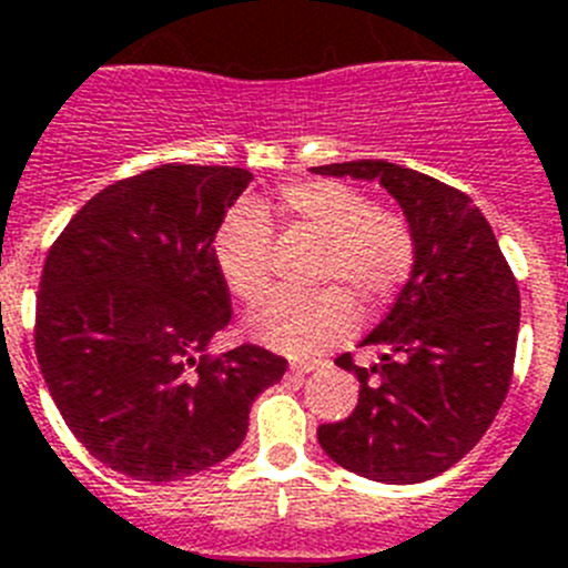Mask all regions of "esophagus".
Here are the masks:
<instances>
[{
  "label": "esophagus",
  "mask_w": 568,
  "mask_h": 568,
  "mask_svg": "<svg viewBox=\"0 0 568 568\" xmlns=\"http://www.w3.org/2000/svg\"><path fill=\"white\" fill-rule=\"evenodd\" d=\"M320 366H323V359H291V372L294 374H308Z\"/></svg>",
  "instance_id": "obj_1"
}]
</instances>
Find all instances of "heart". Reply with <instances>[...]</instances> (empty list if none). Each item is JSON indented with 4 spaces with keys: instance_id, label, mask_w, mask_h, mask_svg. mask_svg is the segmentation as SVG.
Wrapping results in <instances>:
<instances>
[{
    "instance_id": "b5f03b06",
    "label": "heart",
    "mask_w": 568,
    "mask_h": 568,
    "mask_svg": "<svg viewBox=\"0 0 568 568\" xmlns=\"http://www.w3.org/2000/svg\"><path fill=\"white\" fill-rule=\"evenodd\" d=\"M317 236L314 291H280L251 314L260 343L288 354L323 352L357 325L359 297L379 308L412 280L417 265V234L400 211L377 209L359 189L339 180L288 182L277 191L274 211L240 205L214 234V263L234 297L254 303L274 277V231Z\"/></svg>"
}]
</instances>
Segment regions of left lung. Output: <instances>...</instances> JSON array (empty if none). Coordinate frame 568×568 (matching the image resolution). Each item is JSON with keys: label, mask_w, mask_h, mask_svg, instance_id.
<instances>
[{"label": "left lung", "mask_w": 568, "mask_h": 568, "mask_svg": "<svg viewBox=\"0 0 568 568\" xmlns=\"http://www.w3.org/2000/svg\"><path fill=\"white\" fill-rule=\"evenodd\" d=\"M317 174L377 180L417 234V265L386 320L363 339L377 366L334 363L359 400L317 440L343 468L379 483H423L477 446L515 372L520 288L486 216L463 191L386 160L334 162Z\"/></svg>", "instance_id": "8db88e82"}]
</instances>
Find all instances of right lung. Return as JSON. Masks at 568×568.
<instances>
[{
    "label": "right lung",
    "instance_id": "1",
    "mask_svg": "<svg viewBox=\"0 0 568 568\" xmlns=\"http://www.w3.org/2000/svg\"><path fill=\"white\" fill-rule=\"evenodd\" d=\"M248 182L231 165L151 168L91 196L48 251L39 368L73 437L120 475L171 483L225 460L288 368L254 343L205 354L231 325L214 234Z\"/></svg>",
    "mask_w": 568,
    "mask_h": 568
}]
</instances>
